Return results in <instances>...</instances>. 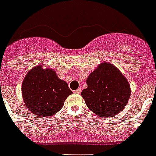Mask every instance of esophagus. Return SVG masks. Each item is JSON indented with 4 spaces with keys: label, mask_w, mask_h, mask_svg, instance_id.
<instances>
[{
    "label": "esophagus",
    "mask_w": 156,
    "mask_h": 156,
    "mask_svg": "<svg viewBox=\"0 0 156 156\" xmlns=\"http://www.w3.org/2000/svg\"><path fill=\"white\" fill-rule=\"evenodd\" d=\"M81 92H82V89H78L77 90H75V91H74V93H76V94H80V93H81Z\"/></svg>",
    "instance_id": "obj_1"
}]
</instances>
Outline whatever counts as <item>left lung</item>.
Returning <instances> with one entry per match:
<instances>
[{"label":"left lung","instance_id":"8db88e82","mask_svg":"<svg viewBox=\"0 0 156 156\" xmlns=\"http://www.w3.org/2000/svg\"><path fill=\"white\" fill-rule=\"evenodd\" d=\"M81 93L86 106L97 115L113 117L124 109L130 97L128 80L112 63L101 62L86 80Z\"/></svg>","mask_w":156,"mask_h":156}]
</instances>
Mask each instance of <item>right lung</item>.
Returning <instances> with one entry per match:
<instances>
[{"mask_svg": "<svg viewBox=\"0 0 156 156\" xmlns=\"http://www.w3.org/2000/svg\"><path fill=\"white\" fill-rule=\"evenodd\" d=\"M72 91L59 79L52 68L37 65L26 74L22 83V96L27 108L37 117L54 115L63 108Z\"/></svg>", "mask_w": 156, "mask_h": 156, "instance_id": "1", "label": "right lung"}]
</instances>
